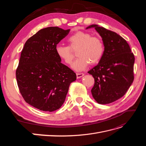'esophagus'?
<instances>
[{"label": "esophagus", "instance_id": "34e87169", "mask_svg": "<svg viewBox=\"0 0 146 146\" xmlns=\"http://www.w3.org/2000/svg\"><path fill=\"white\" fill-rule=\"evenodd\" d=\"M84 74L83 73H77L76 74V76H77V78H80L81 77H82L83 76H84Z\"/></svg>", "mask_w": 146, "mask_h": 146}]
</instances>
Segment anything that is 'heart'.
Segmentation results:
<instances>
[{"label":"heart","mask_w":146,"mask_h":146,"mask_svg":"<svg viewBox=\"0 0 146 146\" xmlns=\"http://www.w3.org/2000/svg\"><path fill=\"white\" fill-rule=\"evenodd\" d=\"M68 42L71 49L77 50L78 58L72 64L76 71L85 70L90 63H98L102 57L105 47L102 39L87 32H78L68 38ZM55 52L59 58L66 64H71L74 54L69 47L58 44L55 46Z\"/></svg>","instance_id":"b5f03b06"}]
</instances>
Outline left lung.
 <instances>
[{
	"label": "left lung",
	"mask_w": 146,
	"mask_h": 146,
	"mask_svg": "<svg viewBox=\"0 0 146 146\" xmlns=\"http://www.w3.org/2000/svg\"><path fill=\"white\" fill-rule=\"evenodd\" d=\"M91 28L99 34L105 47L98 65L88 72L95 81L91 93L98 104H108L122 98L133 83L135 56L119 35L96 24L86 29Z\"/></svg>",
	"instance_id": "8db88e82"
}]
</instances>
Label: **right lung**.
I'll return each mask as SVG.
<instances>
[{"mask_svg":"<svg viewBox=\"0 0 146 146\" xmlns=\"http://www.w3.org/2000/svg\"><path fill=\"white\" fill-rule=\"evenodd\" d=\"M70 29H42L25 42L16 72L17 85L26 102L41 111H54L65 100L76 74L61 63L55 46Z\"/></svg>","mask_w":146,"mask_h":146,"instance_id":"right-lung-1","label":"right lung"}]
</instances>
